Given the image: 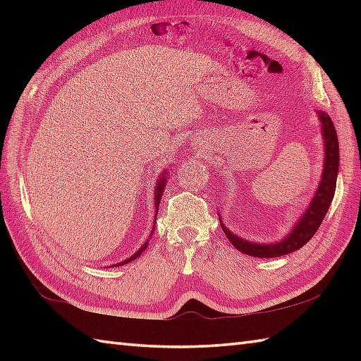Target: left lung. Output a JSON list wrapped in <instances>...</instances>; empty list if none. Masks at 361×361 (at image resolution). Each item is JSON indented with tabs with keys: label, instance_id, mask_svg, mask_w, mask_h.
<instances>
[{
	"label": "left lung",
	"instance_id": "left-lung-1",
	"mask_svg": "<svg viewBox=\"0 0 361 361\" xmlns=\"http://www.w3.org/2000/svg\"><path fill=\"white\" fill-rule=\"evenodd\" d=\"M319 119L323 124V135L326 140V159H324V171L321 176L319 188L317 190L315 197L305 211L302 219L298 221L293 231H291L286 239L271 243V245H260V243H251L248 240H243L240 237L234 235L229 229L225 228L221 224V229L226 234L228 240L231 242L234 247L243 255L255 256V257H279L288 252H293L299 248H302L307 243L318 228L323 224V220L327 214L329 206L334 200L335 188H336V175H338V164H340V147H338V136L335 132V126L332 119L327 116L326 113L319 111Z\"/></svg>",
	"mask_w": 361,
	"mask_h": 361
}]
</instances>
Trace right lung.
Masks as SVG:
<instances>
[{"mask_svg":"<svg viewBox=\"0 0 361 361\" xmlns=\"http://www.w3.org/2000/svg\"><path fill=\"white\" fill-rule=\"evenodd\" d=\"M164 181H166V176H161V180H159V183H158V188L155 189V198H157V202H155V204H157V212H158V208H159V198H161V195H163V188H164ZM147 248V243H144L142 247L137 250L135 255L132 256V257H128L127 260H124V262H121V265L122 264H128V262H132V260H135L136 257H140L141 255H142V251Z\"/></svg>","mask_w":361,"mask_h":361,"instance_id":"obj_1","label":"right lung"}]
</instances>
